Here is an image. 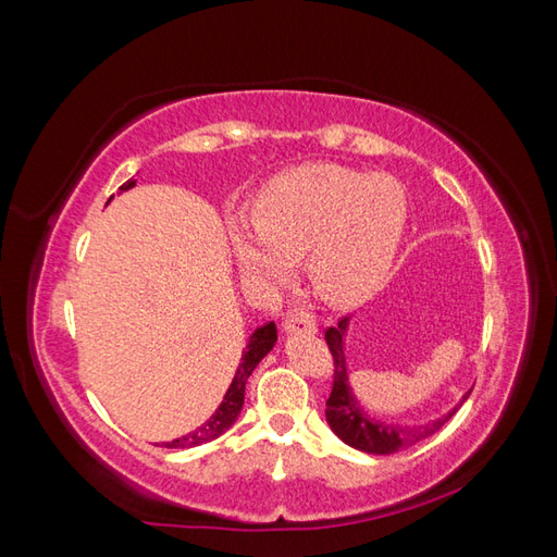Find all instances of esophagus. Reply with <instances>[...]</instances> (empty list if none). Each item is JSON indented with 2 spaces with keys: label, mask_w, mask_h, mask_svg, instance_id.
<instances>
[{
  "label": "esophagus",
  "mask_w": 557,
  "mask_h": 557,
  "mask_svg": "<svg viewBox=\"0 0 557 557\" xmlns=\"http://www.w3.org/2000/svg\"><path fill=\"white\" fill-rule=\"evenodd\" d=\"M283 330L285 332H307L313 334L315 332V320L309 311L305 309H290L283 318Z\"/></svg>",
  "instance_id": "esophagus-1"
}]
</instances>
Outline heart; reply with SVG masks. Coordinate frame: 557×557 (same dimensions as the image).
<instances>
[{"label":"heart","mask_w":557,"mask_h":557,"mask_svg":"<svg viewBox=\"0 0 557 557\" xmlns=\"http://www.w3.org/2000/svg\"><path fill=\"white\" fill-rule=\"evenodd\" d=\"M409 221L404 185L332 162L299 164L264 183L256 223H237L234 256L250 278L278 281L307 256L313 290L330 305H358L391 272Z\"/></svg>","instance_id":"obj_1"}]
</instances>
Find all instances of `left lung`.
<instances>
[{
    "instance_id": "8db88e82",
    "label": "left lung",
    "mask_w": 557,
    "mask_h": 557,
    "mask_svg": "<svg viewBox=\"0 0 557 557\" xmlns=\"http://www.w3.org/2000/svg\"><path fill=\"white\" fill-rule=\"evenodd\" d=\"M346 327H348V318H342L339 325L327 327L325 332V342L334 362V381H332V393L327 397V411H325L332 432L339 436L344 444L372 455H391L404 448H411L418 442L428 440V436H432L434 432H440L455 416V411H458V407L448 411L446 416L432 420V423L413 425V428L385 423V420L374 418L372 413L360 407V401L356 399V395H352L348 385L346 352H344Z\"/></svg>"
}]
</instances>
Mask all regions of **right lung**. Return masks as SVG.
Instances as JSON below:
<instances>
[{"instance_id":"add662e5","label":"right lung","mask_w":557,"mask_h":557,"mask_svg":"<svg viewBox=\"0 0 557 557\" xmlns=\"http://www.w3.org/2000/svg\"><path fill=\"white\" fill-rule=\"evenodd\" d=\"M134 185V181H127L121 185V190H129ZM276 344V325L274 323H267L262 327H258L256 332L250 334L248 346L244 358L239 362L237 374H234L227 393L221 401V407L215 409V413L207 420L205 425H199L197 430H193L190 434L181 436V440H174L170 444H164L166 448H193V446H201V444H209L213 440H218L225 430H230L234 425V420L239 418L242 407H244V391H246V381L252 374V369L258 367V362L267 356L269 350L274 348Z\"/></svg>"}]
</instances>
